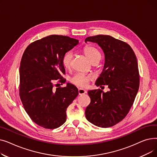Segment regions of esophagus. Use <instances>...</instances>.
Returning <instances> with one entry per match:
<instances>
[{
    "instance_id": "34e87169",
    "label": "esophagus",
    "mask_w": 157,
    "mask_h": 157,
    "mask_svg": "<svg viewBox=\"0 0 157 157\" xmlns=\"http://www.w3.org/2000/svg\"><path fill=\"white\" fill-rule=\"evenodd\" d=\"M86 93V91L85 90L83 89V88H79L78 89V94L79 95H83V94H85Z\"/></svg>"
}]
</instances>
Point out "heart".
I'll use <instances>...</instances> for the list:
<instances>
[{
	"label": "heart",
	"instance_id": "b5f03b06",
	"mask_svg": "<svg viewBox=\"0 0 157 157\" xmlns=\"http://www.w3.org/2000/svg\"><path fill=\"white\" fill-rule=\"evenodd\" d=\"M84 53L86 57L89 59L90 62L92 63L95 61H99L101 59V54L98 49L93 46H86L84 48ZM73 54L72 52H69L66 53L62 59V64L64 68L69 69L71 67L72 62ZM91 77L85 75L83 74L78 73L74 75L71 79V83L78 86L81 88H85L88 85Z\"/></svg>",
	"mask_w": 157,
	"mask_h": 157
}]
</instances>
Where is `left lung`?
Instances as JSON below:
<instances>
[{
    "mask_svg": "<svg viewBox=\"0 0 157 157\" xmlns=\"http://www.w3.org/2000/svg\"><path fill=\"white\" fill-rule=\"evenodd\" d=\"M87 41L97 43L104 53V69L95 85L102 88L108 85L109 91L89 90L91 102L85 116L97 127H110L124 119L134 102L139 87L137 58L127 43L110 36L88 37Z\"/></svg>",
    "mask_w": 157,
    "mask_h": 157,
    "instance_id": "obj_1",
    "label": "left lung"
}]
</instances>
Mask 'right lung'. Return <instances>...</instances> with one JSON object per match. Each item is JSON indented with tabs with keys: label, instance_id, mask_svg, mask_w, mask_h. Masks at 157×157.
Returning <instances> with one entry per match:
<instances>
[{
	"label": "right lung",
	"instance_id": "1",
	"mask_svg": "<svg viewBox=\"0 0 157 157\" xmlns=\"http://www.w3.org/2000/svg\"><path fill=\"white\" fill-rule=\"evenodd\" d=\"M79 43L68 36L51 35L36 40L25 50L20 67V97L32 120L45 128L54 129L66 121L67 107L78 95L71 83L54 88L65 72L64 55Z\"/></svg>",
	"mask_w": 157,
	"mask_h": 157
}]
</instances>
